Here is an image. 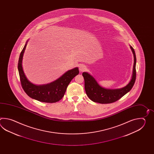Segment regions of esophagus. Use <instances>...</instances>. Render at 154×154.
Returning a JSON list of instances; mask_svg holds the SVG:
<instances>
[{
	"instance_id": "34e87169",
	"label": "esophagus",
	"mask_w": 154,
	"mask_h": 154,
	"mask_svg": "<svg viewBox=\"0 0 154 154\" xmlns=\"http://www.w3.org/2000/svg\"><path fill=\"white\" fill-rule=\"evenodd\" d=\"M79 70H80V72H84L86 70V66L85 65L82 64H80L79 66Z\"/></svg>"
}]
</instances>
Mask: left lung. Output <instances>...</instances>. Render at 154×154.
Listing matches in <instances>:
<instances>
[{
	"instance_id": "1",
	"label": "left lung",
	"mask_w": 154,
	"mask_h": 154,
	"mask_svg": "<svg viewBox=\"0 0 154 154\" xmlns=\"http://www.w3.org/2000/svg\"><path fill=\"white\" fill-rule=\"evenodd\" d=\"M134 56V66L133 74L131 81L124 88L118 89H108L102 88L99 85L95 79L88 72H84L82 76L85 80V90L88 98L92 101L102 104L111 103L118 101L131 89L134 85L136 79V56L133 48L130 46Z\"/></svg>"
}]
</instances>
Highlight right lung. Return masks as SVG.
<instances>
[{"mask_svg":"<svg viewBox=\"0 0 154 154\" xmlns=\"http://www.w3.org/2000/svg\"><path fill=\"white\" fill-rule=\"evenodd\" d=\"M27 43V41L20 53L17 66L21 84L23 90L31 98L39 101L46 103H55L59 101L64 96L71 80L79 73L78 68L68 70L57 80L48 84L35 85L27 79L22 66L23 53Z\"/></svg>","mask_w":154,"mask_h":154,"instance_id":"add662e5","label":"right lung"}]
</instances>
